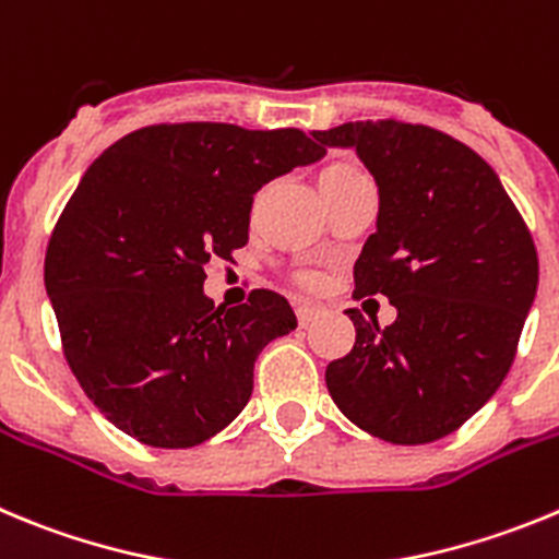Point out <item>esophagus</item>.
I'll return each mask as SVG.
<instances>
[{
	"label": "esophagus",
	"mask_w": 559,
	"mask_h": 559,
	"mask_svg": "<svg viewBox=\"0 0 559 559\" xmlns=\"http://www.w3.org/2000/svg\"><path fill=\"white\" fill-rule=\"evenodd\" d=\"M321 307L310 305V301H296V319H299L301 326H307L313 319H319Z\"/></svg>",
	"instance_id": "obj_1"
}]
</instances>
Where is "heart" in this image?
Here are the masks:
<instances>
[{
  "mask_svg": "<svg viewBox=\"0 0 559 559\" xmlns=\"http://www.w3.org/2000/svg\"><path fill=\"white\" fill-rule=\"evenodd\" d=\"M357 174H362V171L357 166H352V163H330V166L319 174V188L337 186V182H346V179L357 177ZM301 280H305L307 285L316 283L313 276H301Z\"/></svg>",
  "mask_w": 559,
  "mask_h": 559,
  "instance_id": "b5f03b06",
  "label": "heart"
}]
</instances>
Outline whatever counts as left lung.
<instances>
[{
    "label": "left lung",
    "mask_w": 559,
    "mask_h": 559,
    "mask_svg": "<svg viewBox=\"0 0 559 559\" xmlns=\"http://www.w3.org/2000/svg\"><path fill=\"white\" fill-rule=\"evenodd\" d=\"M352 146L380 188L377 233L355 263V299L382 294L396 321L360 310L355 346L326 366L343 416L418 447L463 427L513 366L537 290V252L493 168L447 132L396 119L313 130Z\"/></svg>",
    "instance_id": "1"
}]
</instances>
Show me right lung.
Returning a JSON list of instances; mask_svg holds the SVG:
<instances>
[{
    "instance_id": "1",
    "label": "right lung",
    "mask_w": 559,
    "mask_h": 559,
    "mask_svg": "<svg viewBox=\"0 0 559 559\" xmlns=\"http://www.w3.org/2000/svg\"><path fill=\"white\" fill-rule=\"evenodd\" d=\"M324 152L294 127L186 121L130 132L82 174L46 246L44 283L76 382L121 432L199 447L246 407L254 360L296 316L265 288L216 307L204 269L246 246L265 182Z\"/></svg>"
}]
</instances>
